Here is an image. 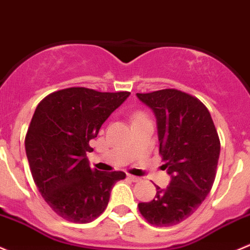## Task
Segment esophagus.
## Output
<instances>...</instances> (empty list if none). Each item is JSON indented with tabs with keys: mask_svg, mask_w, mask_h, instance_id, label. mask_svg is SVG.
Segmentation results:
<instances>
[{
	"mask_svg": "<svg viewBox=\"0 0 250 250\" xmlns=\"http://www.w3.org/2000/svg\"><path fill=\"white\" fill-rule=\"evenodd\" d=\"M128 178H130L133 182H139V181H141V178L139 177V176H134V175H128Z\"/></svg>",
	"mask_w": 250,
	"mask_h": 250,
	"instance_id": "34e87169",
	"label": "esophagus"
}]
</instances>
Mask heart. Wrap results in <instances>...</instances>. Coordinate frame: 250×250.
Returning <instances> with one entry per match:
<instances>
[{
  "instance_id": "obj_1",
  "label": "heart",
  "mask_w": 250,
  "mask_h": 250,
  "mask_svg": "<svg viewBox=\"0 0 250 250\" xmlns=\"http://www.w3.org/2000/svg\"><path fill=\"white\" fill-rule=\"evenodd\" d=\"M139 118H146V117H145V115H144V114H140V115H138L136 120H139Z\"/></svg>"
}]
</instances>
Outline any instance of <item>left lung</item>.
Instances as JSON below:
<instances>
[{
	"instance_id": "obj_1",
	"label": "left lung",
	"mask_w": 250,
	"mask_h": 250,
	"mask_svg": "<svg viewBox=\"0 0 250 250\" xmlns=\"http://www.w3.org/2000/svg\"><path fill=\"white\" fill-rule=\"evenodd\" d=\"M157 120L159 153L171 176L169 186H156V198L140 202L139 211L156 227H171L187 219L211 191L220 143L207 107L195 97L167 88L136 93Z\"/></svg>"
}]
</instances>
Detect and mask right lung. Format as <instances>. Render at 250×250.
<instances>
[{"label": "right lung", "mask_w": 250, "mask_h": 250, "mask_svg": "<svg viewBox=\"0 0 250 250\" xmlns=\"http://www.w3.org/2000/svg\"><path fill=\"white\" fill-rule=\"evenodd\" d=\"M129 92L70 87L54 92L37 106L25 149L32 177L44 200L63 219L90 223L104 212L122 171L91 169L87 152L102 125Z\"/></svg>", "instance_id": "add662e5"}]
</instances>
